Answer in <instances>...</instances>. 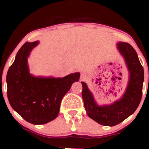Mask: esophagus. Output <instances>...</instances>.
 Segmentation results:
<instances>
[{
  "instance_id": "34e87169",
  "label": "esophagus",
  "mask_w": 149,
  "mask_h": 149,
  "mask_svg": "<svg viewBox=\"0 0 149 149\" xmlns=\"http://www.w3.org/2000/svg\"><path fill=\"white\" fill-rule=\"evenodd\" d=\"M85 78H86V74H85V73H81L80 78H81V79H85Z\"/></svg>"
}]
</instances>
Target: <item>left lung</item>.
<instances>
[{"mask_svg":"<svg viewBox=\"0 0 149 149\" xmlns=\"http://www.w3.org/2000/svg\"><path fill=\"white\" fill-rule=\"evenodd\" d=\"M117 49L124 58L129 71L127 86L121 98L112 104L99 105L86 83L81 82L82 97L87 114L105 126L116 125L127 118L139 107L142 96L144 73L136 51L131 45L124 42H118Z\"/></svg>","mask_w":149,"mask_h":149,"instance_id":"8db88e82","label":"left lung"}]
</instances>
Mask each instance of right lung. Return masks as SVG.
Masks as SVG:
<instances>
[{"label": "right lung", "mask_w": 149, "mask_h": 149, "mask_svg": "<svg viewBox=\"0 0 149 149\" xmlns=\"http://www.w3.org/2000/svg\"><path fill=\"white\" fill-rule=\"evenodd\" d=\"M39 41L26 42L17 53L13 64L7 73L8 98L12 108L25 120L42 125L57 118L62 98L80 73L63 78L35 76L31 74L28 58Z\"/></svg>", "instance_id": "add662e5"}]
</instances>
